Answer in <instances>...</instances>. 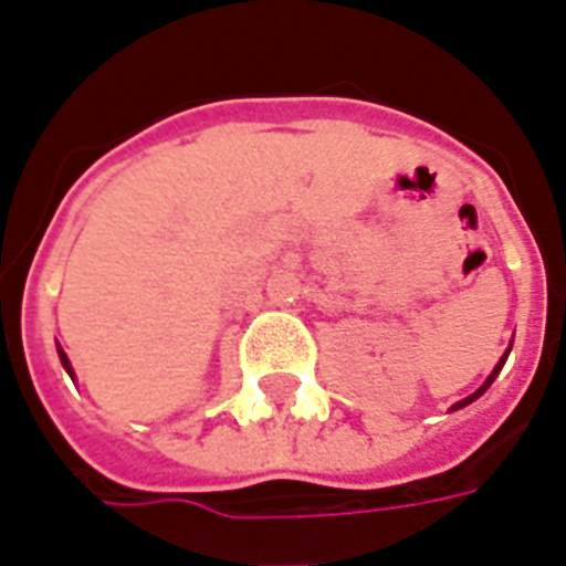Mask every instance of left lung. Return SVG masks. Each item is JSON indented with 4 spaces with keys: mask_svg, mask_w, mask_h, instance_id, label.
<instances>
[{
    "mask_svg": "<svg viewBox=\"0 0 566 566\" xmlns=\"http://www.w3.org/2000/svg\"><path fill=\"white\" fill-rule=\"evenodd\" d=\"M509 352H512V343H509V348H506V355L500 357V363H497V366H494V371H491L489 378H485V384H482V387H480V389H476V392H471V395H468V398H462V401H457V403H453V407H450V412H453V410H462V407H468V403H471V401H476V398H480V395H482V392H485V389H489V387H491V384H494V378H497V375H500V369H503V363H506Z\"/></svg>",
    "mask_w": 566,
    "mask_h": 566,
    "instance_id": "obj_1",
    "label": "left lung"
}]
</instances>
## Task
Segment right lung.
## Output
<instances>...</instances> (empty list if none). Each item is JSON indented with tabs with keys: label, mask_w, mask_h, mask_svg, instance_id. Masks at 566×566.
<instances>
[{
	"label": "right lung",
	"mask_w": 566,
	"mask_h": 566,
	"mask_svg": "<svg viewBox=\"0 0 566 566\" xmlns=\"http://www.w3.org/2000/svg\"><path fill=\"white\" fill-rule=\"evenodd\" d=\"M57 355H60V363H63V369L69 371V378H75V369H72V363H69L66 352H63V348H60V346H57Z\"/></svg>",
	"instance_id": "obj_1"
}]
</instances>
